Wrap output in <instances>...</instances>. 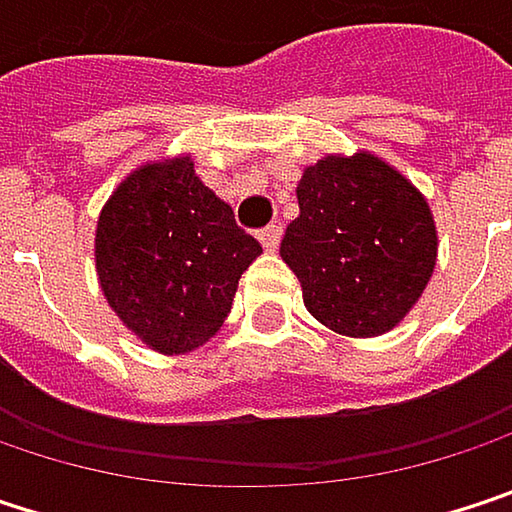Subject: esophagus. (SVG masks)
I'll list each match as a JSON object with an SVG mask.
<instances>
[{
  "mask_svg": "<svg viewBox=\"0 0 512 512\" xmlns=\"http://www.w3.org/2000/svg\"><path fill=\"white\" fill-rule=\"evenodd\" d=\"M257 240H260V246H263L266 252H275L278 243H281V228H278V225H266V228L257 234Z\"/></svg>",
  "mask_w": 512,
  "mask_h": 512,
  "instance_id": "1",
  "label": "esophagus"
}]
</instances>
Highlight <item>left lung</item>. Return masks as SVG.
Returning <instances> with one entry per match:
<instances>
[{"label": "left lung", "instance_id": "obj_1", "mask_svg": "<svg viewBox=\"0 0 512 512\" xmlns=\"http://www.w3.org/2000/svg\"><path fill=\"white\" fill-rule=\"evenodd\" d=\"M299 216L281 257L302 284L305 308L347 338L391 332L436 269V222L427 198L379 156L329 154L302 171Z\"/></svg>", "mask_w": 512, "mask_h": 512}]
</instances>
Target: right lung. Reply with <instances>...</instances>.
<instances>
[{
  "mask_svg": "<svg viewBox=\"0 0 512 512\" xmlns=\"http://www.w3.org/2000/svg\"><path fill=\"white\" fill-rule=\"evenodd\" d=\"M260 252L189 156L148 162L121 180L94 237L106 302L162 356L189 353L219 332Z\"/></svg>",
  "mask_w": 512,
  "mask_h": 512,
  "instance_id": "1",
  "label": "right lung"
}]
</instances>
